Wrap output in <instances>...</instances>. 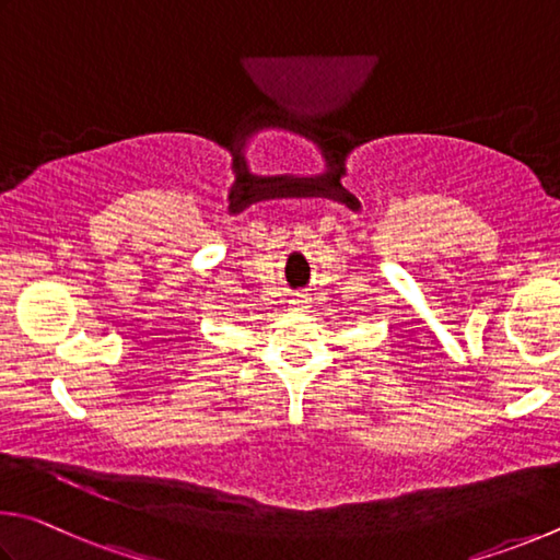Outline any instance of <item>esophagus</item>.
Wrapping results in <instances>:
<instances>
[{
	"label": "esophagus",
	"instance_id": "1",
	"mask_svg": "<svg viewBox=\"0 0 560 560\" xmlns=\"http://www.w3.org/2000/svg\"><path fill=\"white\" fill-rule=\"evenodd\" d=\"M290 305H292V310L305 312V310L310 307V300H307V295H298V298H292V300H290Z\"/></svg>",
	"mask_w": 560,
	"mask_h": 560
}]
</instances>
